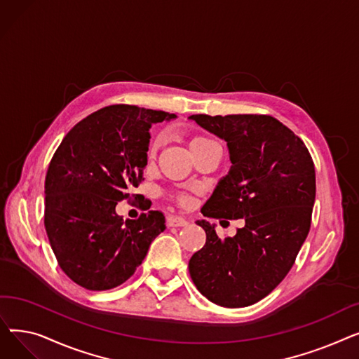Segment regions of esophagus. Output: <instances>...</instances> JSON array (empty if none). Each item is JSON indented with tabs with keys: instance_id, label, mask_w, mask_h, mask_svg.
Segmentation results:
<instances>
[{
	"instance_id": "1",
	"label": "esophagus",
	"mask_w": 359,
	"mask_h": 359,
	"mask_svg": "<svg viewBox=\"0 0 359 359\" xmlns=\"http://www.w3.org/2000/svg\"><path fill=\"white\" fill-rule=\"evenodd\" d=\"M189 222H187V219L182 218V217H177V215H168L167 217V225L168 227H184V225H187Z\"/></svg>"
}]
</instances>
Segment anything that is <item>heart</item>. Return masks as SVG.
Masks as SVG:
<instances>
[{
	"instance_id": "heart-1",
	"label": "heart",
	"mask_w": 359,
	"mask_h": 359,
	"mask_svg": "<svg viewBox=\"0 0 359 359\" xmlns=\"http://www.w3.org/2000/svg\"><path fill=\"white\" fill-rule=\"evenodd\" d=\"M208 141H210L208 138L194 137V138L189 141V148H195V147H198V145H201V144H205V142H208ZM160 144H161V138H156L153 142L149 144V148H148V157H149V158H153V157L157 154V151H158V148H160ZM175 199H176L180 205H183V206L191 203V198H189V195H186V194H179V195L175 196Z\"/></svg>"
}]
</instances>
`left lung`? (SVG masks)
Returning a JSON list of instances; mask_svg holds the SVG:
<instances>
[{
    "label": "left lung",
    "mask_w": 359,
    "mask_h": 359,
    "mask_svg": "<svg viewBox=\"0 0 359 359\" xmlns=\"http://www.w3.org/2000/svg\"><path fill=\"white\" fill-rule=\"evenodd\" d=\"M191 119L227 141L233 163L201 212L217 219L243 218L244 227L221 238L214 225L198 221L206 243L191 257L189 273L214 304L248 307L280 284L307 238L316 199L314 163L306 144L269 115Z\"/></svg>",
    "instance_id": "8db88e82"
}]
</instances>
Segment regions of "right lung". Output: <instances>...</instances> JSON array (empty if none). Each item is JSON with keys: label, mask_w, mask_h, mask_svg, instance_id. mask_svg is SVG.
I'll return each mask as SVG.
<instances>
[{"label": "right lung", "mask_w": 359, "mask_h": 359, "mask_svg": "<svg viewBox=\"0 0 359 359\" xmlns=\"http://www.w3.org/2000/svg\"><path fill=\"white\" fill-rule=\"evenodd\" d=\"M175 118L106 106L75 125L55 151L45 180V229L58 265L75 284L90 291L123 284L164 231L163 212L123 221L116 205L144 180L151 125Z\"/></svg>", "instance_id": "right-lung-1"}]
</instances>
